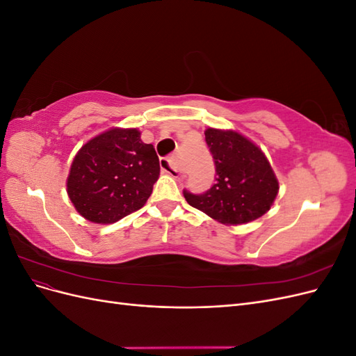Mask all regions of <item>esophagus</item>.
I'll list each match as a JSON object with an SVG mask.
<instances>
[{
    "instance_id": "obj_1",
    "label": "esophagus",
    "mask_w": 356,
    "mask_h": 356,
    "mask_svg": "<svg viewBox=\"0 0 356 356\" xmlns=\"http://www.w3.org/2000/svg\"><path fill=\"white\" fill-rule=\"evenodd\" d=\"M160 168H161V170H163L165 174H168V175H172V177H178V175H179L178 169H177L175 165H174V159H172V157H163V159H160Z\"/></svg>"
}]
</instances>
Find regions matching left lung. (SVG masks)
<instances>
[{"label":"left lung","mask_w":356,"mask_h":356,"mask_svg":"<svg viewBox=\"0 0 356 356\" xmlns=\"http://www.w3.org/2000/svg\"><path fill=\"white\" fill-rule=\"evenodd\" d=\"M204 141L217 177L215 184L202 195L184 190L188 204L224 224L260 218L270 209L279 190L261 149L239 134L218 129H207Z\"/></svg>","instance_id":"8db88e82"}]
</instances>
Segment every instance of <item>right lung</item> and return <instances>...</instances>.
<instances>
[{
  "mask_svg": "<svg viewBox=\"0 0 356 356\" xmlns=\"http://www.w3.org/2000/svg\"><path fill=\"white\" fill-rule=\"evenodd\" d=\"M159 172L154 147L144 144L136 129H111L90 139L75 156L68 196L86 220L115 222L144 207Z\"/></svg>",
  "mask_w": 356,
  "mask_h": 356,
  "instance_id": "right-lung-1",
  "label": "right lung"
}]
</instances>
